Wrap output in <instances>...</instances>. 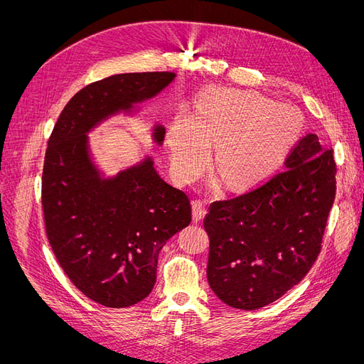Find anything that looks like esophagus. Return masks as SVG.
<instances>
[{"instance_id":"1","label":"esophagus","mask_w":364,"mask_h":364,"mask_svg":"<svg viewBox=\"0 0 364 364\" xmlns=\"http://www.w3.org/2000/svg\"><path fill=\"white\" fill-rule=\"evenodd\" d=\"M206 214V202L194 200L193 202V222L200 223Z\"/></svg>"}]
</instances>
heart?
<instances>
[{"label":"heart","instance_id":"heart-1","mask_svg":"<svg viewBox=\"0 0 364 364\" xmlns=\"http://www.w3.org/2000/svg\"><path fill=\"white\" fill-rule=\"evenodd\" d=\"M302 126L293 106L255 92L215 87L191 117L178 114L168 129L171 159L179 174L199 171L214 146L211 170L228 188H245L270 174L289 151Z\"/></svg>","mask_w":364,"mask_h":364}]
</instances>
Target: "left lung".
Segmentation results:
<instances>
[{
  "label": "left lung",
  "mask_w": 364,
  "mask_h": 364,
  "mask_svg": "<svg viewBox=\"0 0 364 364\" xmlns=\"http://www.w3.org/2000/svg\"><path fill=\"white\" fill-rule=\"evenodd\" d=\"M336 173L333 150L308 134L290 150L284 170L209 206L206 277L220 301L258 310L302 281L321 253Z\"/></svg>",
  "instance_id": "1"
}]
</instances>
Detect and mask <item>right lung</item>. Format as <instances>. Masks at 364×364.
I'll use <instances>...</instances> for the list:
<instances>
[{
	"instance_id": "add662e5",
	"label": "right lung",
	"mask_w": 364,
	"mask_h": 364,
	"mask_svg": "<svg viewBox=\"0 0 364 364\" xmlns=\"http://www.w3.org/2000/svg\"><path fill=\"white\" fill-rule=\"evenodd\" d=\"M174 73L106 77L77 92L48 139L42 171V209L60 267L86 297L109 308L135 305L156 282L164 245L191 222L190 199L165 182L147 156L105 178L87 134L119 112L158 95ZM164 126L153 127L162 144Z\"/></svg>"
}]
</instances>
